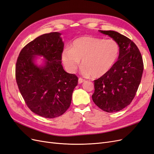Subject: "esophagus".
<instances>
[{
	"mask_svg": "<svg viewBox=\"0 0 154 154\" xmlns=\"http://www.w3.org/2000/svg\"><path fill=\"white\" fill-rule=\"evenodd\" d=\"M79 84H81V83H82L83 82L85 81V79H82V78H79Z\"/></svg>",
	"mask_w": 154,
	"mask_h": 154,
	"instance_id": "obj_1",
	"label": "esophagus"
}]
</instances>
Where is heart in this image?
I'll return each instance as SVG.
<instances>
[{
  "mask_svg": "<svg viewBox=\"0 0 154 154\" xmlns=\"http://www.w3.org/2000/svg\"><path fill=\"white\" fill-rule=\"evenodd\" d=\"M119 51V45L113 39L81 37L73 41L70 48L63 50L62 60L67 71L73 73L81 60L82 73L98 78L104 75L113 68Z\"/></svg>",
  "mask_w": 154,
  "mask_h": 154,
  "instance_id": "heart-1",
  "label": "heart"
}]
</instances>
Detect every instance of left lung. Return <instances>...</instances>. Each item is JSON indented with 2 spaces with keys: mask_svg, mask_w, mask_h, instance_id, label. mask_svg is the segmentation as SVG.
Instances as JSON below:
<instances>
[{
  "mask_svg": "<svg viewBox=\"0 0 154 154\" xmlns=\"http://www.w3.org/2000/svg\"><path fill=\"white\" fill-rule=\"evenodd\" d=\"M99 32L117 41L120 51L113 68L94 81L92 100L103 111L113 113L126 107L134 98L143 72V58L135 44L123 35L111 30Z\"/></svg>",
  "mask_w": 154,
  "mask_h": 154,
  "instance_id": "obj_1",
  "label": "left lung"
}]
</instances>
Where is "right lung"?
I'll use <instances>...</instances> for the list:
<instances>
[{
	"label": "right lung",
	"mask_w": 154,
	"mask_h": 154,
	"mask_svg": "<svg viewBox=\"0 0 154 154\" xmlns=\"http://www.w3.org/2000/svg\"><path fill=\"white\" fill-rule=\"evenodd\" d=\"M60 35L52 32L37 37L23 48L16 63V81L25 103L45 118H55L67 110L78 84L75 75L66 72L61 64ZM37 56L45 58L42 65L36 64Z\"/></svg>",
	"instance_id": "add662e5"
}]
</instances>
